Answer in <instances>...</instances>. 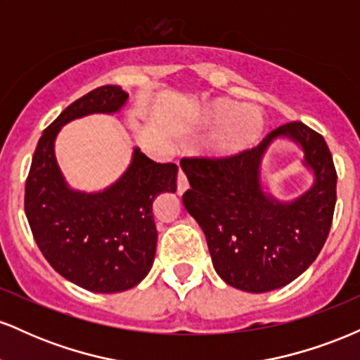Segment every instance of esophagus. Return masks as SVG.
<instances>
[{
	"label": "esophagus",
	"instance_id": "obj_1",
	"mask_svg": "<svg viewBox=\"0 0 360 360\" xmlns=\"http://www.w3.org/2000/svg\"><path fill=\"white\" fill-rule=\"evenodd\" d=\"M189 188V183H188V177L183 171H179V174H177V193L179 194H184L186 189Z\"/></svg>",
	"mask_w": 360,
	"mask_h": 360
}]
</instances>
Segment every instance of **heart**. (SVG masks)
<instances>
[{
  "mask_svg": "<svg viewBox=\"0 0 360 360\" xmlns=\"http://www.w3.org/2000/svg\"><path fill=\"white\" fill-rule=\"evenodd\" d=\"M200 120L205 125H214L206 150L218 159L233 157L254 147L266 125L257 106L238 105L226 98L206 101L200 110Z\"/></svg>",
  "mask_w": 360,
  "mask_h": 360,
  "instance_id": "1",
  "label": "heart"
}]
</instances>
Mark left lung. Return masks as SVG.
Masks as SVG:
<instances>
[{"label": "left lung", "instance_id": "left-lung-1", "mask_svg": "<svg viewBox=\"0 0 360 360\" xmlns=\"http://www.w3.org/2000/svg\"><path fill=\"white\" fill-rule=\"evenodd\" d=\"M278 138L304 150L314 183L281 202L263 191L262 160ZM191 189L183 203L203 230L213 267L229 286L267 292L286 286L318 257L332 226L337 172L325 139L301 122L272 130L257 147L226 159H183Z\"/></svg>", "mask_w": 360, "mask_h": 360}]
</instances>
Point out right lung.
I'll use <instances>...</instances> for the list:
<instances>
[{
  "instance_id": "1",
  "label": "right lung",
  "mask_w": 360,
  "mask_h": 360,
  "mask_svg": "<svg viewBox=\"0 0 360 360\" xmlns=\"http://www.w3.org/2000/svg\"><path fill=\"white\" fill-rule=\"evenodd\" d=\"M128 101L120 86H101L69 105L44 130L25 184V213L47 262L62 278L93 292L137 286L155 257L152 205L176 193L177 166L131 152L127 171L96 193L72 189L56 159V139L72 120L118 113Z\"/></svg>"
}]
</instances>
